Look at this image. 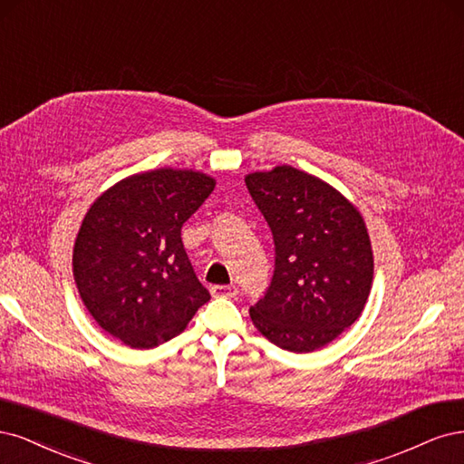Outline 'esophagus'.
Segmentation results:
<instances>
[{
    "instance_id": "obj_1",
    "label": "esophagus",
    "mask_w": 464,
    "mask_h": 464,
    "mask_svg": "<svg viewBox=\"0 0 464 464\" xmlns=\"http://www.w3.org/2000/svg\"><path fill=\"white\" fill-rule=\"evenodd\" d=\"M237 293H238V287H235V285H214L212 287V295L214 296L233 298V296H237Z\"/></svg>"
}]
</instances>
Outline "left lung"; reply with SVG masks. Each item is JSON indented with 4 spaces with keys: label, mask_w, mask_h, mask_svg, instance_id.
Here are the masks:
<instances>
[{
    "label": "left lung",
    "mask_w": 464,
    "mask_h": 464,
    "mask_svg": "<svg viewBox=\"0 0 464 464\" xmlns=\"http://www.w3.org/2000/svg\"><path fill=\"white\" fill-rule=\"evenodd\" d=\"M274 235L270 287L250 306L258 332L291 353H312L356 322L373 279L362 216L322 179L291 166L245 179Z\"/></svg>",
    "instance_id": "1"
}]
</instances>
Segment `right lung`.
<instances>
[{"instance_id": "add662e5", "label": "right lung", "mask_w": 464, "mask_h": 464, "mask_svg": "<svg viewBox=\"0 0 464 464\" xmlns=\"http://www.w3.org/2000/svg\"><path fill=\"white\" fill-rule=\"evenodd\" d=\"M214 187L204 173L161 168L123 179L91 206L74 241L72 276L102 330L132 349H152L210 301L181 227Z\"/></svg>"}]
</instances>
